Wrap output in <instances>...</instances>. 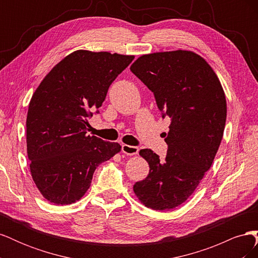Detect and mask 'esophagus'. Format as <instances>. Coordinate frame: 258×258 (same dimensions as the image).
I'll return each mask as SVG.
<instances>
[{"instance_id":"1","label":"esophagus","mask_w":258,"mask_h":258,"mask_svg":"<svg viewBox=\"0 0 258 258\" xmlns=\"http://www.w3.org/2000/svg\"><path fill=\"white\" fill-rule=\"evenodd\" d=\"M121 151L123 154H126L128 156H134L139 153V147L138 146H131L127 144H122L121 145Z\"/></svg>"}]
</instances>
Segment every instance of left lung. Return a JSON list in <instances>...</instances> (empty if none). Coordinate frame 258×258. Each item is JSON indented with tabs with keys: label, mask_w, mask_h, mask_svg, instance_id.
Returning <instances> with one entry per match:
<instances>
[{
	"label": "left lung",
	"mask_w": 258,
	"mask_h": 258,
	"mask_svg": "<svg viewBox=\"0 0 258 258\" xmlns=\"http://www.w3.org/2000/svg\"><path fill=\"white\" fill-rule=\"evenodd\" d=\"M130 70L154 93L162 117L171 118L166 158L140 151L150 172L134 191L147 208L174 209L191 196L214 160L227 116L225 93L213 69L192 51L143 54Z\"/></svg>",
	"instance_id": "left-lung-1"
}]
</instances>
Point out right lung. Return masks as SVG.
I'll return each instance as SVG.
<instances>
[{"instance_id": "add662e5", "label": "right lung", "mask_w": 258, "mask_h": 258, "mask_svg": "<svg viewBox=\"0 0 258 258\" xmlns=\"http://www.w3.org/2000/svg\"><path fill=\"white\" fill-rule=\"evenodd\" d=\"M135 56L76 50L44 77L31 98L27 153L33 181L54 205H71L88 190L97 167L121 146L86 136L92 111ZM99 111H97L98 113Z\"/></svg>"}]
</instances>
